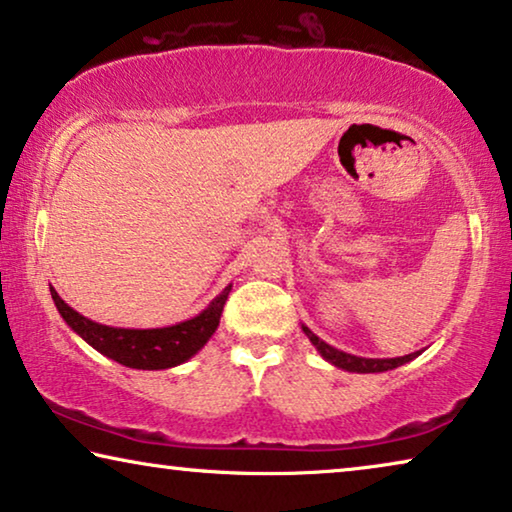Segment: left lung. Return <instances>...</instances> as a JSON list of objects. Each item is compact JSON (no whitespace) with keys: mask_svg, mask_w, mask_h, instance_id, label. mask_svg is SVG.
I'll list each match as a JSON object with an SVG mask.
<instances>
[{"mask_svg":"<svg viewBox=\"0 0 512 512\" xmlns=\"http://www.w3.org/2000/svg\"><path fill=\"white\" fill-rule=\"evenodd\" d=\"M303 333L308 335V340L315 345V349L319 354H322L324 361H329L331 365L340 370H347V372H358V375H368V372H386V370H393V368H400V365L414 361L416 356H421V352H414V354H407V356H398V358H363V356H354V354H347L342 352V349H335L331 347L329 342H324L322 338H317L315 333H312L308 326H301Z\"/></svg>","mask_w":512,"mask_h":512,"instance_id":"obj_1","label":"left lung"}]
</instances>
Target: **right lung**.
<instances>
[{"label": "right lung", "instance_id": "right-lung-1", "mask_svg": "<svg viewBox=\"0 0 512 512\" xmlns=\"http://www.w3.org/2000/svg\"><path fill=\"white\" fill-rule=\"evenodd\" d=\"M230 289L232 285H227L200 315L186 319V322L163 326V329H119V326L91 322L61 299L55 287H50V294L64 322L96 352L126 365V368L167 370L186 363L207 345L218 329Z\"/></svg>", "mask_w": 512, "mask_h": 512}]
</instances>
